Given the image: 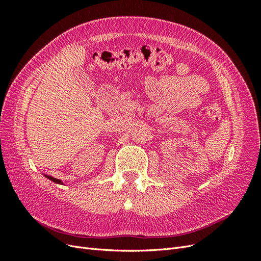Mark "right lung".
<instances>
[{
    "instance_id": "1",
    "label": "right lung",
    "mask_w": 261,
    "mask_h": 261,
    "mask_svg": "<svg viewBox=\"0 0 261 261\" xmlns=\"http://www.w3.org/2000/svg\"><path fill=\"white\" fill-rule=\"evenodd\" d=\"M46 177H48L49 179H51L52 181H54V183H57V184H63V181H62L61 179H58V178H54V177H52V176H48V175H46Z\"/></svg>"
}]
</instances>
